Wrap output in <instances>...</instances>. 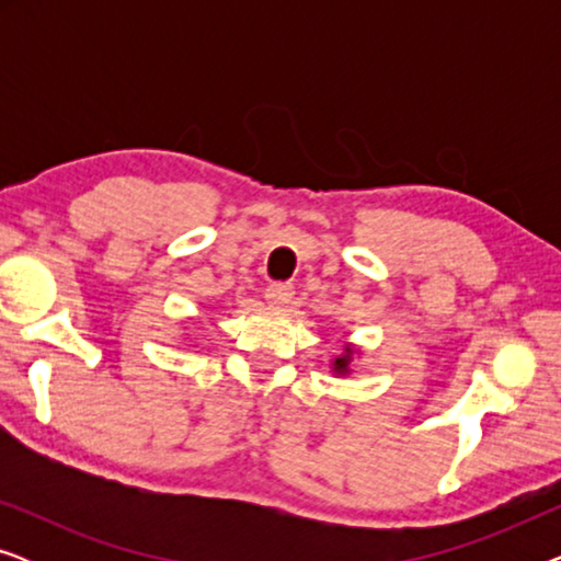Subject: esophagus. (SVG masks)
Returning <instances> with one entry per match:
<instances>
[{
  "label": "esophagus",
  "mask_w": 561,
  "mask_h": 561,
  "mask_svg": "<svg viewBox=\"0 0 561 561\" xmlns=\"http://www.w3.org/2000/svg\"><path fill=\"white\" fill-rule=\"evenodd\" d=\"M294 294L296 290L290 283H271V286L265 288V301L271 306H286V304H290Z\"/></svg>",
  "instance_id": "34e87169"
}]
</instances>
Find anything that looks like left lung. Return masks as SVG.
I'll return each instance as SVG.
<instances>
[{"mask_svg": "<svg viewBox=\"0 0 561 561\" xmlns=\"http://www.w3.org/2000/svg\"><path fill=\"white\" fill-rule=\"evenodd\" d=\"M352 355H355V347H350V344H347V347H344V355L332 359V370H334L336 375H350Z\"/></svg>", "mask_w": 561, "mask_h": 561, "instance_id": "8db88e82", "label": "left lung"}]
</instances>
